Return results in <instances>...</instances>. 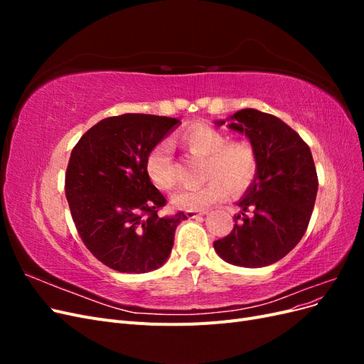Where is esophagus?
<instances>
[{
    "label": "esophagus",
    "instance_id": "34e87169",
    "mask_svg": "<svg viewBox=\"0 0 364 364\" xmlns=\"http://www.w3.org/2000/svg\"><path fill=\"white\" fill-rule=\"evenodd\" d=\"M185 214H186V217H188V218H196V217L205 215V214H206V211H186Z\"/></svg>",
    "mask_w": 364,
    "mask_h": 364
}]
</instances>
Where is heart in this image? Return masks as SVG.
Masks as SVG:
<instances>
[{"label": "heart", "mask_w": 364, "mask_h": 364, "mask_svg": "<svg viewBox=\"0 0 364 364\" xmlns=\"http://www.w3.org/2000/svg\"><path fill=\"white\" fill-rule=\"evenodd\" d=\"M182 144L197 156L206 158L205 179L200 188L182 190L173 197V205L186 211H205L208 206L226 199L229 190L245 193L257 179L259 159L249 141H229L228 135L209 124H196L181 135ZM146 173L159 190H173L176 178L173 150L168 141H161L146 158Z\"/></svg>", "instance_id": "1"}]
</instances>
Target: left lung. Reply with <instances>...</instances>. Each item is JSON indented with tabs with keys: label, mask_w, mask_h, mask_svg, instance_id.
Instances as JSON below:
<instances>
[{
	"label": "left lung",
	"mask_w": 364,
	"mask_h": 364,
	"mask_svg": "<svg viewBox=\"0 0 364 364\" xmlns=\"http://www.w3.org/2000/svg\"><path fill=\"white\" fill-rule=\"evenodd\" d=\"M226 121L257 149L259 167L237 203L241 215L232 232L214 241V249L234 266L266 267L287 255L310 223L318 186L311 150L282 119L257 109H241L215 124ZM240 216L244 222L237 224Z\"/></svg>",
	"instance_id": "8db88e82"
}]
</instances>
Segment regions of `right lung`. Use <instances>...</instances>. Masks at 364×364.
<instances>
[{
  "instance_id": "right-lung-1",
  "label": "right lung",
  "mask_w": 364,
  "mask_h": 364,
  "mask_svg": "<svg viewBox=\"0 0 364 364\" xmlns=\"http://www.w3.org/2000/svg\"><path fill=\"white\" fill-rule=\"evenodd\" d=\"M181 123L147 114L98 121L71 151L65 194L85 246L105 266L146 273L168 259L183 213L159 217L165 197L146 173L149 151Z\"/></svg>"
}]
</instances>
